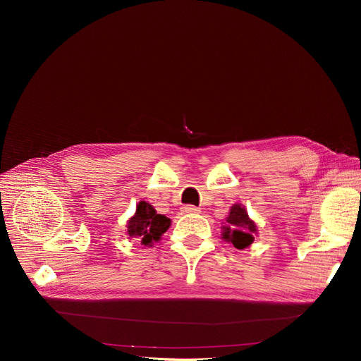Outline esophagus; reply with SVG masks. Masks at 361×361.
<instances>
[{
  "label": "esophagus",
  "mask_w": 361,
  "mask_h": 361,
  "mask_svg": "<svg viewBox=\"0 0 361 361\" xmlns=\"http://www.w3.org/2000/svg\"><path fill=\"white\" fill-rule=\"evenodd\" d=\"M182 211H183L185 214H199V212H200L199 207H197V206H192V204L183 206V207H182Z\"/></svg>",
  "instance_id": "34e87169"
}]
</instances>
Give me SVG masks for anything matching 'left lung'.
<instances>
[{"label": "left lung", "instance_id": "1", "mask_svg": "<svg viewBox=\"0 0 361 361\" xmlns=\"http://www.w3.org/2000/svg\"><path fill=\"white\" fill-rule=\"evenodd\" d=\"M226 221L227 224L223 226V239H226L227 243L233 244V247L238 250H244L253 244L257 227L256 223L248 216L243 204H233Z\"/></svg>", "mask_w": 361, "mask_h": 361}]
</instances>
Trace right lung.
Segmentation results:
<instances>
[{"instance_id":"obj_1","label":"right lung","mask_w":361,"mask_h":361,"mask_svg":"<svg viewBox=\"0 0 361 361\" xmlns=\"http://www.w3.org/2000/svg\"><path fill=\"white\" fill-rule=\"evenodd\" d=\"M170 224V218L157 214L155 207L147 202H140L135 214L128 220L126 235L134 241L141 243V245L152 247L154 243L159 241L162 233L167 232Z\"/></svg>"}]
</instances>
